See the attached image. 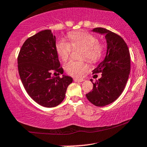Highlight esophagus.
I'll list each match as a JSON object with an SVG mask.
<instances>
[{"label": "esophagus", "mask_w": 147, "mask_h": 147, "mask_svg": "<svg viewBox=\"0 0 147 147\" xmlns=\"http://www.w3.org/2000/svg\"><path fill=\"white\" fill-rule=\"evenodd\" d=\"M84 81V79H77V78L74 79V81H75V82H82V81Z\"/></svg>", "instance_id": "esophagus-1"}]
</instances>
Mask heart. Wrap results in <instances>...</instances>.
Masks as SVG:
<instances>
[{
    "label": "heart",
    "mask_w": 147,
    "mask_h": 147,
    "mask_svg": "<svg viewBox=\"0 0 147 147\" xmlns=\"http://www.w3.org/2000/svg\"><path fill=\"white\" fill-rule=\"evenodd\" d=\"M70 44L66 40H59L56 42L55 50L58 56L63 61H66L71 53L72 48H81L84 49L82 58L88 59L90 62L96 63L99 61L103 54L104 49L98 43L95 35L83 31L72 32L68 35ZM88 66L84 61H68L64 66V69L68 75L72 77H81L87 70Z\"/></svg>",
    "instance_id": "1"
}]
</instances>
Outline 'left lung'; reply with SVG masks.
<instances>
[{"instance_id":"8db88e82","label":"left lung","mask_w":147,"mask_h":147,"mask_svg":"<svg viewBox=\"0 0 147 147\" xmlns=\"http://www.w3.org/2000/svg\"><path fill=\"white\" fill-rule=\"evenodd\" d=\"M93 32L105 35L107 52L93 73L101 72L102 77L93 83V89L86 94L90 102L103 107L115 101L124 90L130 73V54L128 47L120 35L104 28H95Z\"/></svg>"}]
</instances>
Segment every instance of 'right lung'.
<instances>
[{
  "instance_id": "add662e5",
  "label": "right lung",
  "mask_w": 147,
  "mask_h": 147,
  "mask_svg": "<svg viewBox=\"0 0 147 147\" xmlns=\"http://www.w3.org/2000/svg\"><path fill=\"white\" fill-rule=\"evenodd\" d=\"M56 38L51 30H44L30 37L23 44L18 57L19 75L26 92L39 105L53 107L66 96L72 78L51 74H63L55 50Z\"/></svg>"
}]
</instances>
